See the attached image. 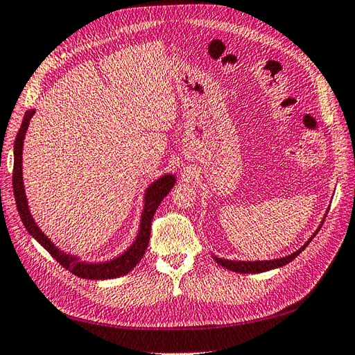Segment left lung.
I'll return each instance as SVG.
<instances>
[{
  "mask_svg": "<svg viewBox=\"0 0 355 355\" xmlns=\"http://www.w3.org/2000/svg\"><path fill=\"white\" fill-rule=\"evenodd\" d=\"M318 233V230L310 237V240L301 248L296 250V252L284 257V258H279V259H271V261H228V259H221V258H216L215 257V261L218 262L220 266H223L224 268L230 270V271H234V272H262V271H268V270H272V268H279V267H283L286 264H289V262L292 259H295L296 257H298L302 250L308 246V243L311 242L313 237Z\"/></svg>",
  "mask_w": 355,
  "mask_h": 355,
  "instance_id": "1",
  "label": "left lung"
}]
</instances>
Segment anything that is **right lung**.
<instances>
[{
  "instance_id": "1",
  "label": "right lung",
  "mask_w": 355,
  "mask_h": 355,
  "mask_svg": "<svg viewBox=\"0 0 355 355\" xmlns=\"http://www.w3.org/2000/svg\"><path fill=\"white\" fill-rule=\"evenodd\" d=\"M35 110H28L21 121V125L19 128V132L15 140V165H13V193H15V200L16 207L19 211V215L24 223L25 228L29 232L32 237H35L44 249H47L50 255L62 264L66 270H69L75 276L81 279H91V280H103V279H115L123 274L130 272L139 261L143 258L148 240H150V230H152V220L153 215L157 209L159 205L164 200V198L171 191V189L175 184V177L174 175H165L155 181L153 184L147 189L146 191V203L144 209L141 214V224H140V232L137 236L135 242L127 252L118 257L116 259H112L109 262H103V264H85V262L78 261V258L71 257L69 254H63L62 250L57 249L51 240L45 236L38 225L33 221V218L29 214L28 202L25 196V189H24V181H21V148H24V139L26 130L29 127V121L33 116Z\"/></svg>"
}]
</instances>
